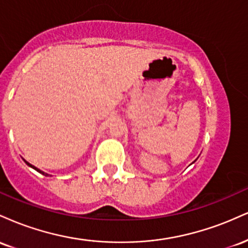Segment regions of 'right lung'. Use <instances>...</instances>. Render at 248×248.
Listing matches in <instances>:
<instances>
[{
  "instance_id": "add662e5",
  "label": "right lung",
  "mask_w": 248,
  "mask_h": 248,
  "mask_svg": "<svg viewBox=\"0 0 248 248\" xmlns=\"http://www.w3.org/2000/svg\"><path fill=\"white\" fill-rule=\"evenodd\" d=\"M25 162V163H27L28 164V166H29V167H31V168H32V169H35V170H37V171H38V172H41L42 173V175H45V176H47V173H45V172H43L42 171V170H39V169H37V168L36 167H33V166H31V164L29 163V162H27V161H24Z\"/></svg>"
}]
</instances>
